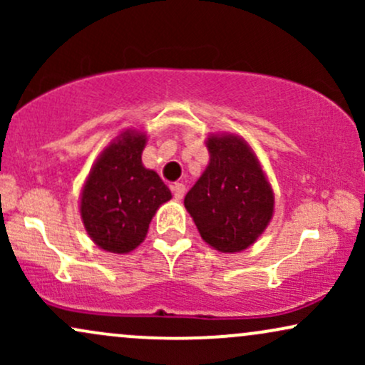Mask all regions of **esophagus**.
<instances>
[{"instance_id":"obj_1","label":"esophagus","mask_w":365,"mask_h":365,"mask_svg":"<svg viewBox=\"0 0 365 365\" xmlns=\"http://www.w3.org/2000/svg\"><path fill=\"white\" fill-rule=\"evenodd\" d=\"M171 190H173V195L175 199H183V195H185V185L183 183H173L171 185Z\"/></svg>"}]
</instances>
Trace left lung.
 <instances>
[{"label": "left lung", "mask_w": 365, "mask_h": 365, "mask_svg": "<svg viewBox=\"0 0 365 365\" xmlns=\"http://www.w3.org/2000/svg\"><path fill=\"white\" fill-rule=\"evenodd\" d=\"M207 149L211 161L183 204L209 245L220 252H240L269 223L273 190L240 137H209Z\"/></svg>", "instance_id": "1"}]
</instances>
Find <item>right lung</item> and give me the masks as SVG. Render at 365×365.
I'll return each mask as SVG.
<instances>
[{
  "label": "right lung",
  "mask_w": 365,
  "mask_h": 365,
  "mask_svg": "<svg viewBox=\"0 0 365 365\" xmlns=\"http://www.w3.org/2000/svg\"><path fill=\"white\" fill-rule=\"evenodd\" d=\"M144 145L145 135L125 132L101 154L82 190L83 225L108 252L135 249L148 235L154 212L171 199L156 171L142 166Z\"/></svg>",
  "instance_id": "add662e5"
}]
</instances>
